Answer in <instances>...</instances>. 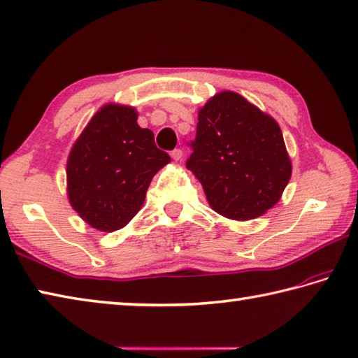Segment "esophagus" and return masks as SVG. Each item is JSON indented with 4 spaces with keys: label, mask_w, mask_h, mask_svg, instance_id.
<instances>
[{
    "label": "esophagus",
    "mask_w": 358,
    "mask_h": 358,
    "mask_svg": "<svg viewBox=\"0 0 358 358\" xmlns=\"http://www.w3.org/2000/svg\"><path fill=\"white\" fill-rule=\"evenodd\" d=\"M171 157H173V160L179 162V160L182 159V150H174V151H171Z\"/></svg>",
    "instance_id": "esophagus-1"
}]
</instances>
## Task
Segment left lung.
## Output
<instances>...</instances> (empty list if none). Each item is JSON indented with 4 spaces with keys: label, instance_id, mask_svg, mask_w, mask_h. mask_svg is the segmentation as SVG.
Instances as JSON below:
<instances>
[{
    "label": "left lung",
    "instance_id": "8db88e82",
    "mask_svg": "<svg viewBox=\"0 0 358 358\" xmlns=\"http://www.w3.org/2000/svg\"><path fill=\"white\" fill-rule=\"evenodd\" d=\"M187 168L222 217L248 221L278 204L292 178V160L273 117L231 90L198 112L196 138Z\"/></svg>",
    "mask_w": 358,
    "mask_h": 358
}]
</instances>
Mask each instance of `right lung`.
<instances>
[{
    "label": "right lung",
    "mask_w": 358,
    "mask_h": 358,
    "mask_svg": "<svg viewBox=\"0 0 358 358\" xmlns=\"http://www.w3.org/2000/svg\"><path fill=\"white\" fill-rule=\"evenodd\" d=\"M137 118L136 107L103 106L74 141L66 160L70 204L101 232L118 231L136 217L154 174L171 160Z\"/></svg>",
    "instance_id": "obj_1"
}]
</instances>
